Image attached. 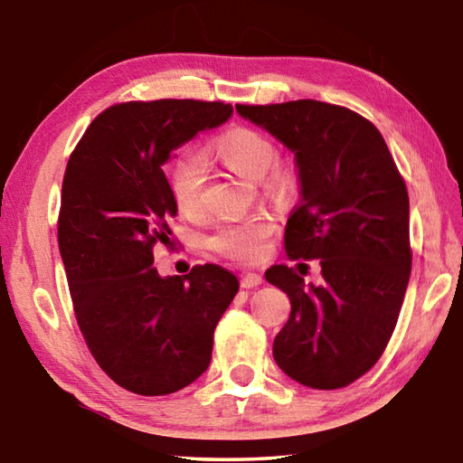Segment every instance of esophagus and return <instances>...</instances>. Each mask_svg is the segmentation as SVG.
Wrapping results in <instances>:
<instances>
[{"instance_id": "esophagus-1", "label": "esophagus", "mask_w": 463, "mask_h": 463, "mask_svg": "<svg viewBox=\"0 0 463 463\" xmlns=\"http://www.w3.org/2000/svg\"><path fill=\"white\" fill-rule=\"evenodd\" d=\"M261 284V276L260 273H247V276H242V279H241V286L242 288H257Z\"/></svg>"}]
</instances>
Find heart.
I'll return each instance as SVG.
<instances>
[{"instance_id":"1","label":"heart","mask_w":463,"mask_h":463,"mask_svg":"<svg viewBox=\"0 0 463 463\" xmlns=\"http://www.w3.org/2000/svg\"><path fill=\"white\" fill-rule=\"evenodd\" d=\"M208 159L218 161L234 174L245 179H261L269 192H286L294 182L292 171L284 165H273L276 145L263 132L234 127L218 135L208 145ZM169 187L174 195L179 214L195 218L202 213V187H203V167L200 161L179 159L169 171ZM271 222L265 216H249L239 222L222 224L208 245L218 253H224L232 260L250 261L263 253V242L269 237Z\"/></svg>"}]
</instances>
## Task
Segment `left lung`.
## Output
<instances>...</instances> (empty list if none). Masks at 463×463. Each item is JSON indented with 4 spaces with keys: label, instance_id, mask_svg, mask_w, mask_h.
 Instances as JSON below:
<instances>
[{
    "label": "left lung",
    "instance_id": "left-lung-1",
    "mask_svg": "<svg viewBox=\"0 0 463 463\" xmlns=\"http://www.w3.org/2000/svg\"><path fill=\"white\" fill-rule=\"evenodd\" d=\"M241 118L294 155L300 200L284 234L292 260H320L323 284L286 265L265 279L286 292L289 318L273 359L317 390L355 382L378 362L411 278L409 192L370 120L317 99L237 106Z\"/></svg>",
    "mask_w": 463,
    "mask_h": 463
}]
</instances>
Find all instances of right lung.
Wrapping results in <instances>:
<instances>
[{
    "label": "right lung",
    "instance_id": "1",
    "mask_svg": "<svg viewBox=\"0 0 463 463\" xmlns=\"http://www.w3.org/2000/svg\"><path fill=\"white\" fill-rule=\"evenodd\" d=\"M232 116L222 101H128L101 112L67 163L59 250L75 317L101 370L135 394L163 396L208 370L214 328L239 279L206 263L159 276L177 214L163 165Z\"/></svg>",
    "mask_w": 463,
    "mask_h": 463
}]
</instances>
